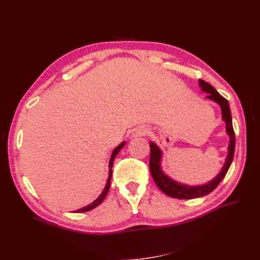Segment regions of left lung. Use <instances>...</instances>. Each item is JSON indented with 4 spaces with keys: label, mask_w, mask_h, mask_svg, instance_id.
Masks as SVG:
<instances>
[{
    "label": "left lung",
    "mask_w": 260,
    "mask_h": 260,
    "mask_svg": "<svg viewBox=\"0 0 260 260\" xmlns=\"http://www.w3.org/2000/svg\"><path fill=\"white\" fill-rule=\"evenodd\" d=\"M199 85H200L201 89L203 91L208 92L207 98L212 99V101L218 103L220 105V107H221L222 118L225 121V124H227V132L230 136L229 154L222 171L219 173L217 178L213 179L211 182H209L208 184L200 185V186H187V185H182L180 183H176L175 181L171 180L164 173H162L161 169H159V161H161V155H162L161 151H159V148L154 144V143H151L150 144V147H151L150 171L153 176V180L155 182V184L158 186V189L161 190L164 194L172 198H176V199H194V198H200V197L209 194V193L212 192L215 187L219 185L220 182L223 180V178L225 176V174H227L228 170L230 168L231 162H233L234 159L236 136H235V131L233 127V119H231L229 103L227 99L220 95V93L215 90L211 85L208 84L207 81L200 79L199 80Z\"/></svg>",
    "instance_id": "obj_1"
}]
</instances>
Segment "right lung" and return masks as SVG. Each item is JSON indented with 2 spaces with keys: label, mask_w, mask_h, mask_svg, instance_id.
I'll return each mask as SVG.
<instances>
[{
  "label": "right lung",
  "mask_w": 260,
  "mask_h": 260,
  "mask_svg": "<svg viewBox=\"0 0 260 260\" xmlns=\"http://www.w3.org/2000/svg\"><path fill=\"white\" fill-rule=\"evenodd\" d=\"M124 145H125V142L121 143V144H119V145H118L117 147H116L115 150H114V152H113V154H112V157H110V161H109V169H112V168H113V162H114V159H115L116 155H117V154H118V152L121 150V148H123V146H124ZM110 179H112V170L109 171V176H108L107 184H106V186H105V189H104V191H103L102 194L99 196V197H98V199H96V200L93 201L91 204H89V206H87V207H85V208L77 210V212H86V211H89V210H92L93 208L98 207L99 204H101V203L104 201V199L106 198V196H107L108 190H109V186H110Z\"/></svg>",
  "instance_id": "1"
}]
</instances>
